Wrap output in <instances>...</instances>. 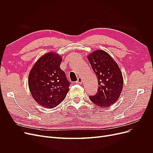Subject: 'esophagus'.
I'll list each match as a JSON object with an SVG mask.
<instances>
[{"mask_svg": "<svg viewBox=\"0 0 153 153\" xmlns=\"http://www.w3.org/2000/svg\"><path fill=\"white\" fill-rule=\"evenodd\" d=\"M82 82H83V79H82V78L81 77L78 78L77 81H76V83H77V84H81Z\"/></svg>", "mask_w": 153, "mask_h": 153, "instance_id": "obj_1", "label": "esophagus"}]
</instances>
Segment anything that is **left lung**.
I'll return each mask as SVG.
<instances>
[{
	"instance_id": "8db88e82",
	"label": "left lung",
	"mask_w": 153,
	"mask_h": 153,
	"mask_svg": "<svg viewBox=\"0 0 153 153\" xmlns=\"http://www.w3.org/2000/svg\"><path fill=\"white\" fill-rule=\"evenodd\" d=\"M98 78V89L94 96H89L92 103L106 108L116 102L123 87L122 73L110 55L103 50H96L87 57Z\"/></svg>"
}]
</instances>
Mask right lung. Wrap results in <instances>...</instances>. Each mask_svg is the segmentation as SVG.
I'll return each instance as SVG.
<instances>
[{"instance_id": "add662e5", "label": "right lung", "mask_w": 153, "mask_h": 153, "mask_svg": "<svg viewBox=\"0 0 153 153\" xmlns=\"http://www.w3.org/2000/svg\"><path fill=\"white\" fill-rule=\"evenodd\" d=\"M62 58L50 52L44 55L31 69L29 87L34 100L47 108L56 107L65 99L71 82L60 68Z\"/></svg>"}]
</instances>
